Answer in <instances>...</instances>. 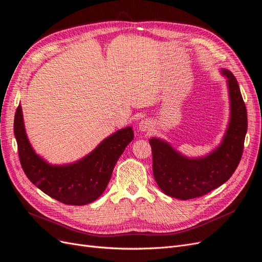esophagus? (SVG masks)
<instances>
[{"mask_svg": "<svg viewBox=\"0 0 262 262\" xmlns=\"http://www.w3.org/2000/svg\"><path fill=\"white\" fill-rule=\"evenodd\" d=\"M152 122H150L148 119H143V120H141L138 124V129L140 132H149L152 131Z\"/></svg>", "mask_w": 262, "mask_h": 262, "instance_id": "obj_1", "label": "esophagus"}]
</instances>
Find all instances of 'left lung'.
<instances>
[{"instance_id": "1", "label": "left lung", "mask_w": 262, "mask_h": 262, "mask_svg": "<svg viewBox=\"0 0 262 262\" xmlns=\"http://www.w3.org/2000/svg\"><path fill=\"white\" fill-rule=\"evenodd\" d=\"M226 77L229 99V120L221 143L201 157H188L167 141L149 139L153 153V173L162 191L180 200L193 199L209 193L226 182L242 158L247 133V110L236 77L221 69Z\"/></svg>"}]
</instances>
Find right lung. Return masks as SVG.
<instances>
[{
  "label": "right lung",
  "mask_w": 262,
  "mask_h": 262,
  "mask_svg": "<svg viewBox=\"0 0 262 262\" xmlns=\"http://www.w3.org/2000/svg\"><path fill=\"white\" fill-rule=\"evenodd\" d=\"M21 167L28 179L53 199L71 205H85L102 194L119 157L134 138L132 126L102 140L90 154L74 163L53 165L38 155L27 138L21 106L14 119Z\"/></svg>",
  "instance_id": "1"
}]
</instances>
